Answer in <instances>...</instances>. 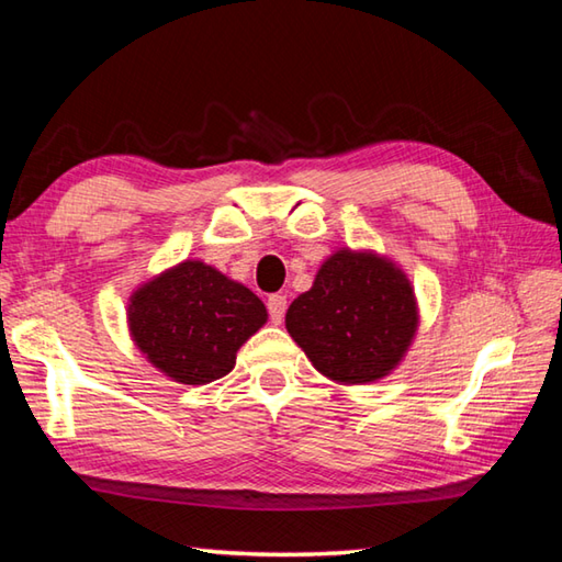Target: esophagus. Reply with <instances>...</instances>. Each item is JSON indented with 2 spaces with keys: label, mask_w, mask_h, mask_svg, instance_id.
Wrapping results in <instances>:
<instances>
[{
  "label": "esophagus",
  "mask_w": 562,
  "mask_h": 562,
  "mask_svg": "<svg viewBox=\"0 0 562 562\" xmlns=\"http://www.w3.org/2000/svg\"><path fill=\"white\" fill-rule=\"evenodd\" d=\"M284 310H288V297L284 294H270L268 297V314L274 324L282 322Z\"/></svg>",
  "instance_id": "1"
}]
</instances>
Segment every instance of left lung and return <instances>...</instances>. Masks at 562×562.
<instances>
[{
    "label": "left lung",
    "mask_w": 562,
    "mask_h": 562,
    "mask_svg": "<svg viewBox=\"0 0 562 562\" xmlns=\"http://www.w3.org/2000/svg\"><path fill=\"white\" fill-rule=\"evenodd\" d=\"M314 369L339 383H371L401 363L417 329L405 274L379 255L339 250L284 316Z\"/></svg>",
    "instance_id": "8db88e82"
}]
</instances>
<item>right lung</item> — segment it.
Listing matches in <instances>:
<instances>
[{
	"mask_svg": "<svg viewBox=\"0 0 562 562\" xmlns=\"http://www.w3.org/2000/svg\"><path fill=\"white\" fill-rule=\"evenodd\" d=\"M132 339L151 366L187 385L233 371L236 353L268 322L265 304L211 265L187 260L132 294Z\"/></svg>",
	"mask_w": 562,
	"mask_h": 562,
	"instance_id": "obj_1",
	"label": "right lung"
}]
</instances>
